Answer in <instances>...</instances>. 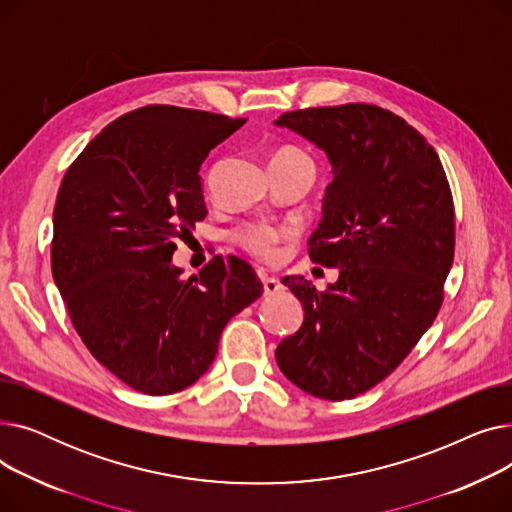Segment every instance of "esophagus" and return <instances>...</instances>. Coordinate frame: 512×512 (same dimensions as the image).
<instances>
[{"mask_svg":"<svg viewBox=\"0 0 512 512\" xmlns=\"http://www.w3.org/2000/svg\"><path fill=\"white\" fill-rule=\"evenodd\" d=\"M261 284H263V292H265V294H276V292L282 290V284H280L278 278H267V276H263V278H261Z\"/></svg>","mask_w":512,"mask_h":512,"instance_id":"obj_1","label":"esophagus"}]
</instances>
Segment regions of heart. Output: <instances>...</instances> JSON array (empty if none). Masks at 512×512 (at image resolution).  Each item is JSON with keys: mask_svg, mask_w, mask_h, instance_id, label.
<instances>
[{"mask_svg": "<svg viewBox=\"0 0 512 512\" xmlns=\"http://www.w3.org/2000/svg\"><path fill=\"white\" fill-rule=\"evenodd\" d=\"M274 157H286V159H299V161H305V164H311V159L299 151V149H282L278 151ZM313 166V164H311ZM284 236V232L280 230H274V228H267V226H249L242 230L238 234V240L245 245L249 251L257 253V255H272L274 251V245Z\"/></svg>", "mask_w": 512, "mask_h": 512, "instance_id": "1", "label": "heart"}]
</instances>
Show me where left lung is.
Masks as SVG:
<instances>
[{
  "label": "left lung",
  "instance_id": "obj_1",
  "mask_svg": "<svg viewBox=\"0 0 512 512\" xmlns=\"http://www.w3.org/2000/svg\"><path fill=\"white\" fill-rule=\"evenodd\" d=\"M274 124L330 161L309 255L338 267L326 292L303 276L282 280L305 315L276 361L303 392L348 400L390 375L440 311L454 257L450 186L434 147L378 105L315 107Z\"/></svg>",
  "mask_w": 512,
  "mask_h": 512
}]
</instances>
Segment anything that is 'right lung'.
Segmentation results:
<instances>
[{"label":"right lung","mask_w":512,"mask_h":512,"mask_svg":"<svg viewBox=\"0 0 512 512\" xmlns=\"http://www.w3.org/2000/svg\"><path fill=\"white\" fill-rule=\"evenodd\" d=\"M245 120L149 105L107 124L53 207L51 274L91 355L151 396L195 384L228 321L261 297L247 261L213 257L180 280L176 240L201 222V166Z\"/></svg>","instance_id":"obj_1"}]
</instances>
